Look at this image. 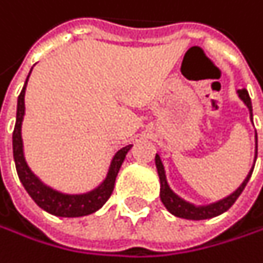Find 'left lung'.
Here are the masks:
<instances>
[{"label": "left lung", "instance_id": "left-lung-1", "mask_svg": "<svg viewBox=\"0 0 263 263\" xmlns=\"http://www.w3.org/2000/svg\"><path fill=\"white\" fill-rule=\"evenodd\" d=\"M237 97L243 101V104L248 107L250 110V118L253 121V106H251V98L248 95V90L245 87L242 89H237ZM254 140H256V149H254V162H253V166L250 170V173L247 174L245 180L240 183V186L233 191L231 194H228L227 197L220 199V200H216V202H211V203H206V205H196V203H191L188 200H185L183 197H180L179 194H176L170 183H168V179H166V171H165V166L162 163V159L159 154H156V168H157V173H159V179H160V200L162 203L165 205V208L176 217H180V219H188V220H205V219H213L216 216H220L223 214L225 211H228L233 203L237 200V197L242 194L243 188L247 186L251 174H253V170H254V163H256V159H257V134L254 136Z\"/></svg>", "mask_w": 263, "mask_h": 263}]
</instances>
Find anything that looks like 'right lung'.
Segmentation results:
<instances>
[{
    "label": "right lung",
    "mask_w": 263,
    "mask_h": 263,
    "mask_svg": "<svg viewBox=\"0 0 263 263\" xmlns=\"http://www.w3.org/2000/svg\"><path fill=\"white\" fill-rule=\"evenodd\" d=\"M32 72V69H30ZM29 72V75H30ZM29 75L26 78L24 87L18 97V104H16V123L12 136V143H13V160L16 166V173L20 177V182L23 183L24 190L27 194L32 197V200L46 213L58 216V217H83L89 216L95 211H98L110 197L115 185L117 174L121 168V163L124 162L126 154L133 145H127L115 153V156L110 160L107 174L104 180L93 190L81 194H67L61 193L58 190H53L52 186L46 185L27 165L26 157H24V143H23V136H21V127H23V120L26 114V104H24V95H26V86L29 81Z\"/></svg>",
    "instance_id": "right-lung-1"
}]
</instances>
